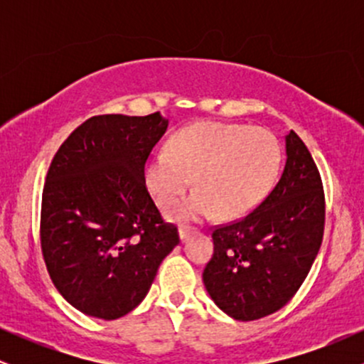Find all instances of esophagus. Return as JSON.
I'll list each match as a JSON object with an SVG mask.
<instances>
[{"label": "esophagus", "mask_w": 364, "mask_h": 364, "mask_svg": "<svg viewBox=\"0 0 364 364\" xmlns=\"http://www.w3.org/2000/svg\"><path fill=\"white\" fill-rule=\"evenodd\" d=\"M191 229L190 228H185V225H183V228H179V237H181V241H186L188 237L191 236Z\"/></svg>", "instance_id": "esophagus-1"}]
</instances>
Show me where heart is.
<instances>
[{
  "label": "heart",
  "instance_id": "1",
  "mask_svg": "<svg viewBox=\"0 0 364 364\" xmlns=\"http://www.w3.org/2000/svg\"><path fill=\"white\" fill-rule=\"evenodd\" d=\"M281 147L270 132L248 124L202 121L179 129L145 164V185L156 203L169 208L195 178L198 190L173 210L183 223L252 212L272 188Z\"/></svg>",
  "mask_w": 364,
  "mask_h": 364
}]
</instances>
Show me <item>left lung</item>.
<instances>
[{
  "label": "left lung",
  "mask_w": 364,
  "mask_h": 364,
  "mask_svg": "<svg viewBox=\"0 0 364 364\" xmlns=\"http://www.w3.org/2000/svg\"><path fill=\"white\" fill-rule=\"evenodd\" d=\"M286 154L277 185L258 207L212 231L214 255L203 284L235 320L263 318L289 303L323 240V185L310 150L292 129Z\"/></svg>",
  "instance_id": "1"
}]
</instances>
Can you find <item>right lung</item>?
Wrapping results in <instances>:
<instances>
[{
	"mask_svg": "<svg viewBox=\"0 0 364 364\" xmlns=\"http://www.w3.org/2000/svg\"><path fill=\"white\" fill-rule=\"evenodd\" d=\"M166 129L159 112L94 116L53 157L41 248L56 289L85 315L116 320L139 306L179 243L178 228L164 223L144 174Z\"/></svg>",
	"mask_w": 364,
	"mask_h": 364,
	"instance_id": "1",
	"label": "right lung"
}]
</instances>
